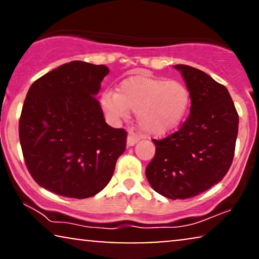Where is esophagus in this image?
<instances>
[{
  "mask_svg": "<svg viewBox=\"0 0 259 259\" xmlns=\"http://www.w3.org/2000/svg\"><path fill=\"white\" fill-rule=\"evenodd\" d=\"M138 141H139V137L136 133L130 132L128 136H127V146H134Z\"/></svg>",
  "mask_w": 259,
  "mask_h": 259,
  "instance_id": "1",
  "label": "esophagus"
}]
</instances>
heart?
<instances>
[{
	"instance_id": "b5f03b06",
	"label": "heart",
	"mask_w": 259,
	"mask_h": 259,
	"mask_svg": "<svg viewBox=\"0 0 259 259\" xmlns=\"http://www.w3.org/2000/svg\"><path fill=\"white\" fill-rule=\"evenodd\" d=\"M105 112L113 119L137 113L141 130L162 136L177 128L186 118L191 93L185 83L151 75H133L120 83L118 93L105 92L101 97Z\"/></svg>"
}]
</instances>
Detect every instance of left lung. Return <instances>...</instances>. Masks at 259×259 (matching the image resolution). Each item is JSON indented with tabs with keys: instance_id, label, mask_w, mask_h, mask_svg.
I'll use <instances>...</instances> for the list:
<instances>
[{
	"instance_id": "1",
	"label": "left lung",
	"mask_w": 259,
	"mask_h": 259,
	"mask_svg": "<svg viewBox=\"0 0 259 259\" xmlns=\"http://www.w3.org/2000/svg\"><path fill=\"white\" fill-rule=\"evenodd\" d=\"M175 68L191 93L190 115L177 132L153 140L146 178L155 192L176 200L198 196L224 178L235 155L239 119L225 86L193 67Z\"/></svg>"
}]
</instances>
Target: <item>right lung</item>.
Returning a JSON list of instances; mask_svg holds the SVG:
<instances>
[{
	"label": "right lung",
	"instance_id": "add662e5",
	"mask_svg": "<svg viewBox=\"0 0 259 259\" xmlns=\"http://www.w3.org/2000/svg\"><path fill=\"white\" fill-rule=\"evenodd\" d=\"M108 73L104 65L72 61L30 86L20 116V144L28 171L44 189L83 199L111 180L127 132L106 123L95 98Z\"/></svg>",
	"mask_w": 259,
	"mask_h": 259
}]
</instances>
